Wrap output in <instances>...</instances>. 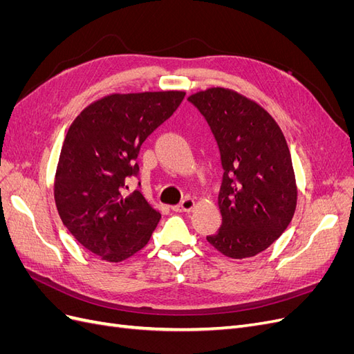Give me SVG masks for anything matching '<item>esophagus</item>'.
I'll use <instances>...</instances> for the list:
<instances>
[{
	"label": "esophagus",
	"mask_w": 354,
	"mask_h": 354,
	"mask_svg": "<svg viewBox=\"0 0 354 354\" xmlns=\"http://www.w3.org/2000/svg\"><path fill=\"white\" fill-rule=\"evenodd\" d=\"M195 205H196V201L194 198H186L183 202L180 203V205H176L173 208V211H176V212H190L192 209L195 208Z\"/></svg>",
	"instance_id": "1"
}]
</instances>
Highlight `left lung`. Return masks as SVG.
<instances>
[{
  "instance_id": "1",
  "label": "left lung",
  "mask_w": 354,
  "mask_h": 354,
  "mask_svg": "<svg viewBox=\"0 0 354 354\" xmlns=\"http://www.w3.org/2000/svg\"><path fill=\"white\" fill-rule=\"evenodd\" d=\"M218 145L224 169L218 194L221 227L207 241L230 259L269 248L291 223L297 186L279 125L260 104L226 88L192 94Z\"/></svg>"
}]
</instances>
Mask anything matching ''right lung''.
I'll return each instance as SVG.
<instances>
[{
    "instance_id": "obj_1",
    "label": "right lung",
    "mask_w": 354,
    "mask_h": 354,
    "mask_svg": "<svg viewBox=\"0 0 354 354\" xmlns=\"http://www.w3.org/2000/svg\"><path fill=\"white\" fill-rule=\"evenodd\" d=\"M185 91L111 94L85 108L69 127L55 180L66 229L102 260L120 263L151 239L160 214L140 190L125 196L138 176L140 147L183 102Z\"/></svg>"
}]
</instances>
